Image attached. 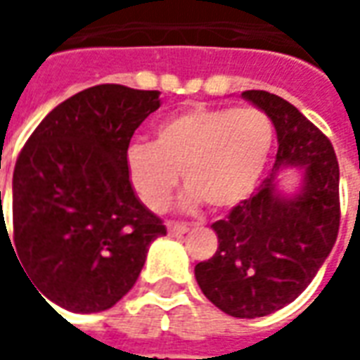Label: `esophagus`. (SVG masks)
<instances>
[{"instance_id":"1","label":"esophagus","mask_w":360,"mask_h":360,"mask_svg":"<svg viewBox=\"0 0 360 360\" xmlns=\"http://www.w3.org/2000/svg\"><path fill=\"white\" fill-rule=\"evenodd\" d=\"M167 231L172 235H185L191 231V227L187 224H177V221H169L167 224Z\"/></svg>"}]
</instances>
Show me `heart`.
I'll return each instance as SVG.
<instances>
[{
    "label": "heart",
    "mask_w": 360,
    "mask_h": 360,
    "mask_svg": "<svg viewBox=\"0 0 360 360\" xmlns=\"http://www.w3.org/2000/svg\"><path fill=\"white\" fill-rule=\"evenodd\" d=\"M274 144V123L258 108H193L164 119L154 141L127 150V175L142 204L162 212L181 172L185 206L214 212L245 202L257 187Z\"/></svg>",
    "instance_id": "1"
}]
</instances>
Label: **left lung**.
Segmentation results:
<instances>
[{"label": "left lung", "mask_w": 360, "mask_h": 360, "mask_svg": "<svg viewBox=\"0 0 360 360\" xmlns=\"http://www.w3.org/2000/svg\"><path fill=\"white\" fill-rule=\"evenodd\" d=\"M241 96L270 115L276 164L257 195L212 224L218 250L195 266V278L226 314L258 318L293 302L332 252L340 231V165L328 136L287 100L266 90ZM287 167L303 175L293 195L277 188Z\"/></svg>", "instance_id": "8db88e82"}]
</instances>
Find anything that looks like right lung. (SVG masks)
<instances>
[{
  "mask_svg": "<svg viewBox=\"0 0 360 360\" xmlns=\"http://www.w3.org/2000/svg\"><path fill=\"white\" fill-rule=\"evenodd\" d=\"M158 108V90L98 84L53 108L20 150L13 231L1 210L0 243L13 241L44 301L84 314L111 309L165 235L127 175L129 142Z\"/></svg>",
  "mask_w": 360,
  "mask_h": 360,
  "instance_id": "add662e5",
  "label": "right lung"
}]
</instances>
